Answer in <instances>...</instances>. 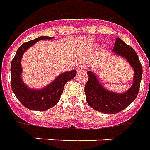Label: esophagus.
<instances>
[{"mask_svg": "<svg viewBox=\"0 0 150 150\" xmlns=\"http://www.w3.org/2000/svg\"><path fill=\"white\" fill-rule=\"evenodd\" d=\"M85 69H86V66L83 65V64H80L79 66L77 67V71H78V72H82V71H84Z\"/></svg>", "mask_w": 150, "mask_h": 150, "instance_id": "1", "label": "esophagus"}]
</instances>
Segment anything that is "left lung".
I'll return each instance as SVG.
<instances>
[{
    "instance_id": "obj_1",
    "label": "left lung",
    "mask_w": 150,
    "mask_h": 150,
    "mask_svg": "<svg viewBox=\"0 0 150 150\" xmlns=\"http://www.w3.org/2000/svg\"><path fill=\"white\" fill-rule=\"evenodd\" d=\"M113 52L128 60L135 73L131 88L124 94H117L106 90L94 73L87 72L89 78L85 86L87 103L93 109L105 114H116L130 105L137 96L142 77V66L137 54L132 47L120 38H116Z\"/></svg>"
}]
</instances>
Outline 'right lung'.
Segmentation results:
<instances>
[{"mask_svg":"<svg viewBox=\"0 0 150 150\" xmlns=\"http://www.w3.org/2000/svg\"><path fill=\"white\" fill-rule=\"evenodd\" d=\"M52 37L48 36H41L31 41L23 43L16 52L15 56L13 57L11 62V87L13 92L14 93L20 103L33 111H46L51 107H54L59 101L60 96L63 93L64 87L71 79L76 76L77 71L73 70L60 74L59 77L52 83L48 85L47 86L42 90H30L23 83L21 78L22 67H21V59L27 48L31 47L42 39H50Z\"/></svg>","mask_w":150,"mask_h":150,"instance_id":"1","label":"right lung"}]
</instances>
